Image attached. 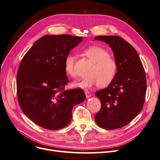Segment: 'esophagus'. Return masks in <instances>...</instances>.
<instances>
[{
  "mask_svg": "<svg viewBox=\"0 0 160 160\" xmlns=\"http://www.w3.org/2000/svg\"><path fill=\"white\" fill-rule=\"evenodd\" d=\"M85 94L86 95V98H90V97L91 96V94L88 91H85Z\"/></svg>",
  "mask_w": 160,
  "mask_h": 160,
  "instance_id": "obj_1",
  "label": "esophagus"
}]
</instances>
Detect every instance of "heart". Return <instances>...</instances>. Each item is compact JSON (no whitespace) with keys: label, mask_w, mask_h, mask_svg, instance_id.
<instances>
[{"label":"heart","mask_w":160,"mask_h":160,"mask_svg":"<svg viewBox=\"0 0 160 160\" xmlns=\"http://www.w3.org/2000/svg\"><path fill=\"white\" fill-rule=\"evenodd\" d=\"M84 54L93 62L88 74L81 81L72 83L75 88L89 89L99 85L105 87L109 85L118 73L117 61L111 57L108 51L99 46H91L83 51ZM75 57L72 54L67 55L64 61V69L66 73L71 77L76 76L75 70Z\"/></svg>","instance_id":"1"}]
</instances>
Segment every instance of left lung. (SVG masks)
I'll return each instance as SVG.
<instances>
[{"label":"left lung","mask_w":160,"mask_h":160,"mask_svg":"<svg viewBox=\"0 0 160 160\" xmlns=\"http://www.w3.org/2000/svg\"><path fill=\"white\" fill-rule=\"evenodd\" d=\"M112 49L118 69L107 88L96 92L101 107L95 116L96 123L105 129L125 126L142 111L147 90L146 77L137 51L118 36H98Z\"/></svg>","instance_id":"obj_1"}]
</instances>
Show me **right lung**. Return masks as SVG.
<instances>
[{"label": "right lung", "mask_w": 160, "mask_h": 160, "mask_svg": "<svg viewBox=\"0 0 160 160\" xmlns=\"http://www.w3.org/2000/svg\"><path fill=\"white\" fill-rule=\"evenodd\" d=\"M82 40L70 35L43 36L20 62L17 75L19 105L28 118L43 128L57 130L67 126L72 108L85 99L81 89L65 90L69 82L65 59Z\"/></svg>", "instance_id": "obj_1"}]
</instances>
